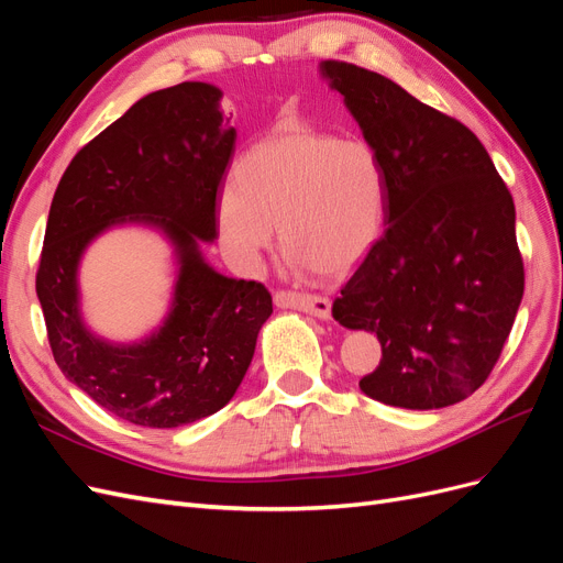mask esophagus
I'll return each instance as SVG.
<instances>
[{"instance_id":"esophagus-1","label":"esophagus","mask_w":563,"mask_h":563,"mask_svg":"<svg viewBox=\"0 0 563 563\" xmlns=\"http://www.w3.org/2000/svg\"><path fill=\"white\" fill-rule=\"evenodd\" d=\"M275 302L279 308H298L302 312H310L319 319L331 317V300L314 294H298V291H277Z\"/></svg>"}]
</instances>
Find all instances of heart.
<instances>
[{"mask_svg": "<svg viewBox=\"0 0 563 563\" xmlns=\"http://www.w3.org/2000/svg\"><path fill=\"white\" fill-rule=\"evenodd\" d=\"M236 187L218 199V228L246 263L282 246L314 275H345L378 240L385 213L383 166L364 141H340L308 126L279 129L249 147Z\"/></svg>", "mask_w": 563, "mask_h": 563, "instance_id": "b5f03b06", "label": "heart"}]
</instances>
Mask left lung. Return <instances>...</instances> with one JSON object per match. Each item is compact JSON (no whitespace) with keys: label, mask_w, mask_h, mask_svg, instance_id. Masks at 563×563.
<instances>
[{"label":"left lung","mask_w":563,"mask_h":563,"mask_svg":"<svg viewBox=\"0 0 563 563\" xmlns=\"http://www.w3.org/2000/svg\"><path fill=\"white\" fill-rule=\"evenodd\" d=\"M385 174V232L333 300V319L376 333L360 380L387 406L444 408L498 364L523 296L515 201L457 119L366 67L323 60Z\"/></svg>","instance_id":"1"}]
</instances>
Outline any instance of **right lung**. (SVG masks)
<instances>
[{
  "label": "right lung",
  "instance_id": "right-lung-1",
  "mask_svg": "<svg viewBox=\"0 0 563 563\" xmlns=\"http://www.w3.org/2000/svg\"><path fill=\"white\" fill-rule=\"evenodd\" d=\"M220 91L183 81L150 93L73 157L51 201L37 298L54 360L112 416L143 428H180L220 411L244 380L255 338L272 314L261 282L230 279L203 263L236 131ZM141 219L175 242V308L139 346H110L78 314L76 265L93 235Z\"/></svg>",
  "mask_w": 563,
  "mask_h": 563
}]
</instances>
